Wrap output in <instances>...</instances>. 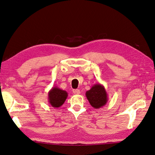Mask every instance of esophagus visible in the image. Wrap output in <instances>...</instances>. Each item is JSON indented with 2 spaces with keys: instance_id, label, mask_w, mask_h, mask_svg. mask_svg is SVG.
I'll return each mask as SVG.
<instances>
[{
  "instance_id": "1",
  "label": "esophagus",
  "mask_w": 155,
  "mask_h": 155,
  "mask_svg": "<svg viewBox=\"0 0 155 155\" xmlns=\"http://www.w3.org/2000/svg\"><path fill=\"white\" fill-rule=\"evenodd\" d=\"M80 90L79 89H74L73 90V93L75 94H80Z\"/></svg>"
}]
</instances>
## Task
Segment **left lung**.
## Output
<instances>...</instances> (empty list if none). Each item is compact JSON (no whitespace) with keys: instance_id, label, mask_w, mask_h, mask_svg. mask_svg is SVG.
<instances>
[{"instance_id":"1","label":"left lung","mask_w":155,"mask_h":155,"mask_svg":"<svg viewBox=\"0 0 155 155\" xmlns=\"http://www.w3.org/2000/svg\"><path fill=\"white\" fill-rule=\"evenodd\" d=\"M85 94L90 104L94 108H100L104 107L108 100L104 87L100 83L94 84L90 90L86 92Z\"/></svg>"}]
</instances>
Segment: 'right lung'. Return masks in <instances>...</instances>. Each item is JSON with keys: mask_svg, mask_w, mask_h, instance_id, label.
<instances>
[{"mask_svg": "<svg viewBox=\"0 0 155 155\" xmlns=\"http://www.w3.org/2000/svg\"><path fill=\"white\" fill-rule=\"evenodd\" d=\"M67 97V91L62 90L57 87H52L48 93V103L52 107L59 108L64 104Z\"/></svg>", "mask_w": 155, "mask_h": 155, "instance_id": "add662e5", "label": "right lung"}]
</instances>
